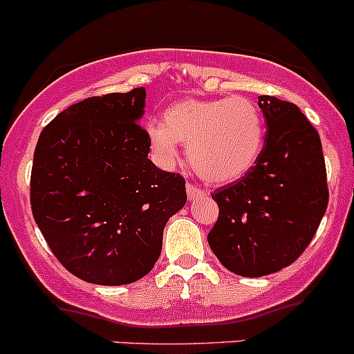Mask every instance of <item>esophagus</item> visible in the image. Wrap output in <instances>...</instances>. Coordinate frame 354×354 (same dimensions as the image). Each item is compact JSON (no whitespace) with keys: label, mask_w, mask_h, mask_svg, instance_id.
Returning a JSON list of instances; mask_svg holds the SVG:
<instances>
[{"label":"esophagus","mask_w":354,"mask_h":354,"mask_svg":"<svg viewBox=\"0 0 354 354\" xmlns=\"http://www.w3.org/2000/svg\"><path fill=\"white\" fill-rule=\"evenodd\" d=\"M202 195H204V190H201V188H197V187H194V185L187 183V197H188V201H195V198L202 197Z\"/></svg>","instance_id":"obj_1"}]
</instances>
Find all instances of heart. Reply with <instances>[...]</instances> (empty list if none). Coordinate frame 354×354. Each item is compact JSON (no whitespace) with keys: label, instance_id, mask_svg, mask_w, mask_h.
Returning <instances> with one entry per match:
<instances>
[{"label":"heart","instance_id":"b5f03b06","mask_svg":"<svg viewBox=\"0 0 354 354\" xmlns=\"http://www.w3.org/2000/svg\"><path fill=\"white\" fill-rule=\"evenodd\" d=\"M150 145L162 162L176 160L178 143L207 183L225 185L245 176L264 147L259 107L247 97L181 100L164 112V122L147 124Z\"/></svg>","mask_w":354,"mask_h":354}]
</instances>
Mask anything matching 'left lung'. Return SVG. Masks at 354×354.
<instances>
[{"label":"left lung","mask_w":354,"mask_h":354,"mask_svg":"<svg viewBox=\"0 0 354 354\" xmlns=\"http://www.w3.org/2000/svg\"><path fill=\"white\" fill-rule=\"evenodd\" d=\"M257 105L268 128L263 152L245 176L212 194L219 216L207 235L223 266L249 279L292 264L328 204L317 129L290 102L261 95Z\"/></svg>","instance_id":"8db88e82"}]
</instances>
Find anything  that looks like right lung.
<instances>
[{
  "label": "right lung",
  "mask_w": 354,
  "mask_h": 354,
  "mask_svg": "<svg viewBox=\"0 0 354 354\" xmlns=\"http://www.w3.org/2000/svg\"><path fill=\"white\" fill-rule=\"evenodd\" d=\"M145 88L86 98L41 131L30 207L51 252L84 282L126 286L153 268L185 180L149 159Z\"/></svg>",
  "instance_id": "right-lung-1"
}]
</instances>
